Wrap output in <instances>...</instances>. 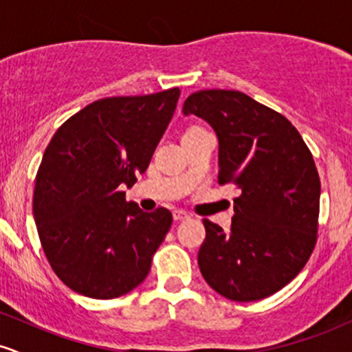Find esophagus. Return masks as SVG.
<instances>
[{
    "label": "esophagus",
    "mask_w": 352,
    "mask_h": 352,
    "mask_svg": "<svg viewBox=\"0 0 352 352\" xmlns=\"http://www.w3.org/2000/svg\"><path fill=\"white\" fill-rule=\"evenodd\" d=\"M187 218H188V213L184 212V210H175V212H173V220L175 221L187 220Z\"/></svg>",
    "instance_id": "esophagus-1"
}]
</instances>
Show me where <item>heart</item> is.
Returning <instances> with one entry per match:
<instances>
[{
	"mask_svg": "<svg viewBox=\"0 0 352 352\" xmlns=\"http://www.w3.org/2000/svg\"><path fill=\"white\" fill-rule=\"evenodd\" d=\"M195 131H200V129L199 127H192V129H188V131L185 132V134H188V132H195Z\"/></svg>",
	"mask_w": 352,
	"mask_h": 352,
	"instance_id": "b5f03b06",
	"label": "heart"
}]
</instances>
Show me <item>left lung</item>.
<instances>
[{
  "instance_id": "1",
  "label": "left lung",
  "mask_w": 352,
  "mask_h": 352,
  "mask_svg": "<svg viewBox=\"0 0 352 352\" xmlns=\"http://www.w3.org/2000/svg\"><path fill=\"white\" fill-rule=\"evenodd\" d=\"M182 112L212 125L218 184L240 188L230 232L204 220L200 272L232 301L272 296L305 268L316 245L321 182L308 145L285 116L240 91L193 92Z\"/></svg>"
}]
</instances>
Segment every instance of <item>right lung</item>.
<instances>
[{"mask_svg":"<svg viewBox=\"0 0 352 352\" xmlns=\"http://www.w3.org/2000/svg\"><path fill=\"white\" fill-rule=\"evenodd\" d=\"M180 89L89 104L52 135L36 173L33 215L44 254L72 292L112 300L139 286L170 230L172 213H145L124 187L147 170Z\"/></svg>","mask_w":352,"mask_h":352,"instance_id":"add662e5","label":"right lung"}]
</instances>
